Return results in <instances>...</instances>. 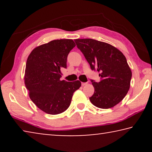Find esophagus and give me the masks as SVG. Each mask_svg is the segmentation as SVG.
Wrapping results in <instances>:
<instances>
[{
    "mask_svg": "<svg viewBox=\"0 0 152 152\" xmlns=\"http://www.w3.org/2000/svg\"><path fill=\"white\" fill-rule=\"evenodd\" d=\"M87 84V82H82V86H85Z\"/></svg>",
    "mask_w": 152,
    "mask_h": 152,
    "instance_id": "1",
    "label": "esophagus"
}]
</instances>
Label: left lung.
<instances>
[{
    "label": "left lung",
    "mask_w": 152,
    "mask_h": 152,
    "mask_svg": "<svg viewBox=\"0 0 152 152\" xmlns=\"http://www.w3.org/2000/svg\"><path fill=\"white\" fill-rule=\"evenodd\" d=\"M92 70L101 80H91L94 92L90 101L95 107L109 109L124 99L130 88L132 70L123 53L109 43L92 39L74 40Z\"/></svg>",
    "instance_id": "obj_1"
}]
</instances>
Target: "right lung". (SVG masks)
I'll return each mask as SVG.
<instances>
[{
	"instance_id": "right-lung-1",
	"label": "right lung",
	"mask_w": 152,
	"mask_h": 152,
	"mask_svg": "<svg viewBox=\"0 0 152 152\" xmlns=\"http://www.w3.org/2000/svg\"><path fill=\"white\" fill-rule=\"evenodd\" d=\"M72 39H57L37 46L28 56L24 81L29 97L39 109L58 115L70 107L74 92L81 86L79 80H61L68 53L75 47Z\"/></svg>"
}]
</instances>
